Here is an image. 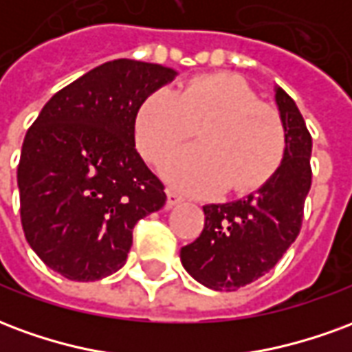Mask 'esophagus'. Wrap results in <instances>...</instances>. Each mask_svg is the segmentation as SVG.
<instances>
[{
  "label": "esophagus",
  "instance_id": "1",
  "mask_svg": "<svg viewBox=\"0 0 352 352\" xmlns=\"http://www.w3.org/2000/svg\"><path fill=\"white\" fill-rule=\"evenodd\" d=\"M166 194H168V201H166V206H168L169 209H171L173 206H177V204H181V201H183V198H181V196H179L177 192L168 190Z\"/></svg>",
  "mask_w": 352,
  "mask_h": 352
}]
</instances>
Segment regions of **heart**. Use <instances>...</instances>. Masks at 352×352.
Masks as SVG:
<instances>
[{"instance_id":"1","label":"heart","mask_w":352,"mask_h":352,"mask_svg":"<svg viewBox=\"0 0 352 352\" xmlns=\"http://www.w3.org/2000/svg\"><path fill=\"white\" fill-rule=\"evenodd\" d=\"M194 130L198 145L171 156L162 173L190 194L258 188L277 171L287 148L279 113L262 103L241 77L201 75L148 94L135 115V143L146 160L158 164Z\"/></svg>"}]
</instances>
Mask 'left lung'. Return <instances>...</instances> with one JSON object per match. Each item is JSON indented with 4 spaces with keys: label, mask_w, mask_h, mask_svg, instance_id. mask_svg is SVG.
<instances>
[{
    "label": "left lung",
    "mask_w": 352,
    "mask_h": 352,
    "mask_svg": "<svg viewBox=\"0 0 352 352\" xmlns=\"http://www.w3.org/2000/svg\"><path fill=\"white\" fill-rule=\"evenodd\" d=\"M275 103L287 135L277 171L245 198L204 206V232L181 249L183 267L207 288L232 292L262 277L302 228L313 143L300 109L280 87H275Z\"/></svg>",
    "instance_id": "8db88e82"
}]
</instances>
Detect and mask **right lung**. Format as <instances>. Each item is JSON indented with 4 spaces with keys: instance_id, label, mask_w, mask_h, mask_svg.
<instances>
[{
    "instance_id": "right-lung-1",
    "label": "right lung",
    "mask_w": 352,
    "mask_h": 352,
    "mask_svg": "<svg viewBox=\"0 0 352 352\" xmlns=\"http://www.w3.org/2000/svg\"><path fill=\"white\" fill-rule=\"evenodd\" d=\"M175 77L160 64L105 62L54 94L28 130L16 173L22 228L65 279L118 272L133 226L166 204L164 184L135 151V115Z\"/></svg>"
}]
</instances>
